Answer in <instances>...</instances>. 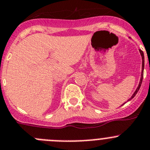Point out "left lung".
Returning a JSON list of instances; mask_svg holds the SVG:
<instances>
[{"label": "left lung", "instance_id": "obj_1", "mask_svg": "<svg viewBox=\"0 0 150 150\" xmlns=\"http://www.w3.org/2000/svg\"><path fill=\"white\" fill-rule=\"evenodd\" d=\"M139 51H140V53H141V57H142V72H141V81H140V83H139V84H138V86L137 87L136 90H135V92L133 93V95L132 96V97L130 98L129 100H131L132 98H133L135 96V95L137 94V92H138V90H139L140 87H141V83H142L143 76H144V52H143V51H141V50H139Z\"/></svg>", "mask_w": 150, "mask_h": 150}]
</instances>
